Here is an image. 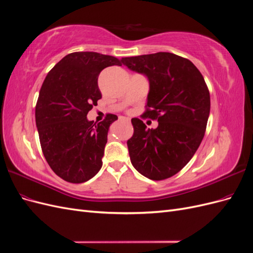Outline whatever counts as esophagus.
<instances>
[{"mask_svg":"<svg viewBox=\"0 0 253 253\" xmlns=\"http://www.w3.org/2000/svg\"><path fill=\"white\" fill-rule=\"evenodd\" d=\"M120 121L126 122V124H129V119H127V118H120Z\"/></svg>","mask_w":253,"mask_h":253,"instance_id":"obj_1","label":"esophagus"}]
</instances>
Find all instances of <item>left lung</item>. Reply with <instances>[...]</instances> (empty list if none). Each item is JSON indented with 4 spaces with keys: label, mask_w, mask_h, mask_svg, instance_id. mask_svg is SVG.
I'll list each match as a JSON object with an SVG mask.
<instances>
[{
    "label": "left lung",
    "mask_w": 253,
    "mask_h": 253,
    "mask_svg": "<svg viewBox=\"0 0 253 253\" xmlns=\"http://www.w3.org/2000/svg\"><path fill=\"white\" fill-rule=\"evenodd\" d=\"M121 62L148 78L143 116L158 121L156 128H147L140 119H132L129 159L145 177L169 178L190 162L204 138L210 114L208 87L190 60L171 52L122 58Z\"/></svg>",
    "instance_id": "left-lung-1"
}]
</instances>
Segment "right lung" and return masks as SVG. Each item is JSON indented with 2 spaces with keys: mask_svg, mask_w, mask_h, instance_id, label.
<instances>
[{
  "mask_svg": "<svg viewBox=\"0 0 253 253\" xmlns=\"http://www.w3.org/2000/svg\"><path fill=\"white\" fill-rule=\"evenodd\" d=\"M121 61L94 51L72 52L47 74L36 105V125L43 154L59 177L87 181L102 167L104 147L116 115L98 124L87 113L101 99L98 76Z\"/></svg>",
  "mask_w": 253,
  "mask_h": 253,
  "instance_id": "obj_1",
  "label": "right lung"
}]
</instances>
